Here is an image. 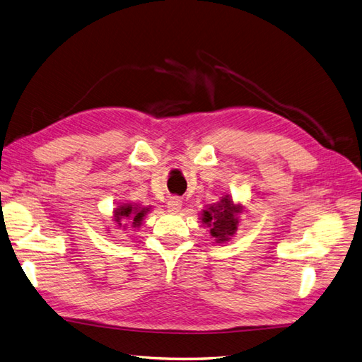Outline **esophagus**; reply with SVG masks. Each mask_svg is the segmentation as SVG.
Returning <instances> with one entry per match:
<instances>
[{"instance_id":"34e87169","label":"esophagus","mask_w":362,"mask_h":362,"mask_svg":"<svg viewBox=\"0 0 362 362\" xmlns=\"http://www.w3.org/2000/svg\"><path fill=\"white\" fill-rule=\"evenodd\" d=\"M181 205H182V201L180 196H170L168 201V210L172 213H178L181 210Z\"/></svg>"}]
</instances>
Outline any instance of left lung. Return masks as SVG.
<instances>
[{
	"mask_svg": "<svg viewBox=\"0 0 362 362\" xmlns=\"http://www.w3.org/2000/svg\"><path fill=\"white\" fill-rule=\"evenodd\" d=\"M238 211L240 208L229 201L226 196L221 204L211 205L208 210L204 211L202 222L211 226L210 234L213 237L218 238V242H225L229 235H233L235 233L238 223L235 218V213Z\"/></svg>",
	"mask_w": 362,
	"mask_h": 362,
	"instance_id": "8db88e82",
	"label": "left lung"
}]
</instances>
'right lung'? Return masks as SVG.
<instances>
[{"label": "right lung", "mask_w": 362, "mask_h": 362, "mask_svg": "<svg viewBox=\"0 0 362 362\" xmlns=\"http://www.w3.org/2000/svg\"><path fill=\"white\" fill-rule=\"evenodd\" d=\"M145 213H146L145 210H137L136 206L122 205V206H119L115 210V221L119 225H122V223H120L122 221H129V222L133 221V223L137 225V223H140L141 217L145 216Z\"/></svg>", "instance_id": "obj_1"}]
</instances>
